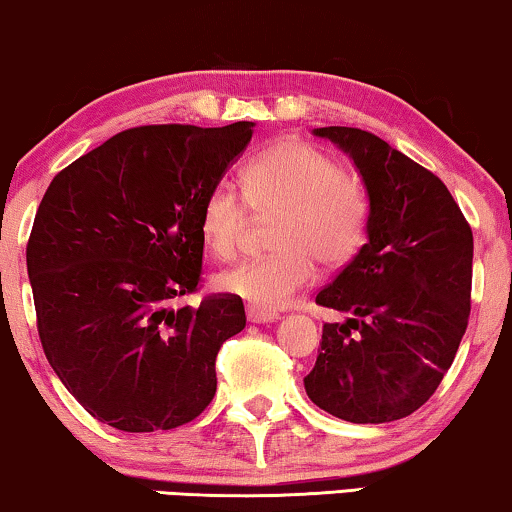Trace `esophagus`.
<instances>
[{
    "instance_id": "obj_1",
    "label": "esophagus",
    "mask_w": 512,
    "mask_h": 512,
    "mask_svg": "<svg viewBox=\"0 0 512 512\" xmlns=\"http://www.w3.org/2000/svg\"><path fill=\"white\" fill-rule=\"evenodd\" d=\"M248 322L253 325H264V322H276L278 315L276 313H266V311H257V308H248Z\"/></svg>"
}]
</instances>
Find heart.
<instances>
[{
	"label": "heart",
	"instance_id": "obj_1",
	"mask_svg": "<svg viewBox=\"0 0 512 512\" xmlns=\"http://www.w3.org/2000/svg\"><path fill=\"white\" fill-rule=\"evenodd\" d=\"M241 187L255 218L278 215L271 229L276 253L220 273L215 285L259 311H280L304 292L315 280V262L341 269L364 246L369 194L313 143H271L243 167ZM246 227V206L229 187H213L201 201L199 234L215 257L232 259Z\"/></svg>",
	"mask_w": 512,
	"mask_h": 512
}]
</instances>
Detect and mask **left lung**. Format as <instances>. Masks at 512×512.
<instances>
[{
  "instance_id": "1",
  "label": "left lung",
  "mask_w": 512,
  "mask_h": 512,
  "mask_svg": "<svg viewBox=\"0 0 512 512\" xmlns=\"http://www.w3.org/2000/svg\"><path fill=\"white\" fill-rule=\"evenodd\" d=\"M315 136L352 157L371 218L369 239L315 297L348 320L322 327L306 394L345 422L401 420L436 392L469 325L471 227L441 178L376 134L320 127Z\"/></svg>"
}]
</instances>
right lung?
Segmentation results:
<instances>
[{"label":"right lung","mask_w":512,"mask_h":512,"mask_svg":"<svg viewBox=\"0 0 512 512\" xmlns=\"http://www.w3.org/2000/svg\"><path fill=\"white\" fill-rule=\"evenodd\" d=\"M250 139L253 122L125 129L43 194L27 241L39 338L99 422L176 429L211 403L220 345L246 327L243 301H178L201 280V201Z\"/></svg>","instance_id":"right-lung-1"}]
</instances>
